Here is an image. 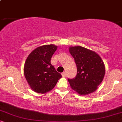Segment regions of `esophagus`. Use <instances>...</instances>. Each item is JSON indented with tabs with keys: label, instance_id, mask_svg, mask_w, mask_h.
<instances>
[{
	"label": "esophagus",
	"instance_id": "obj_1",
	"mask_svg": "<svg viewBox=\"0 0 122 122\" xmlns=\"http://www.w3.org/2000/svg\"><path fill=\"white\" fill-rule=\"evenodd\" d=\"M61 76H63V77H66V72H63L62 73H61Z\"/></svg>",
	"mask_w": 122,
	"mask_h": 122
}]
</instances>
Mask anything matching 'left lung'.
I'll list each match as a JSON object with an SVG mask.
<instances>
[{
    "mask_svg": "<svg viewBox=\"0 0 122 122\" xmlns=\"http://www.w3.org/2000/svg\"><path fill=\"white\" fill-rule=\"evenodd\" d=\"M69 51L77 68L76 77L68 79L71 88L81 96L94 92L102 81L106 71L101 56L81 46H71Z\"/></svg>",
    "mask_w": 122,
    "mask_h": 122,
    "instance_id": "8db88e82",
    "label": "left lung"
}]
</instances>
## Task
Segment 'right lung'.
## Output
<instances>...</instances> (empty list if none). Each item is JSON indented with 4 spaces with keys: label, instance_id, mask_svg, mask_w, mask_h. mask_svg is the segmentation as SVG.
<instances>
[{
    "label": "right lung",
    "instance_id": "1",
    "mask_svg": "<svg viewBox=\"0 0 122 122\" xmlns=\"http://www.w3.org/2000/svg\"><path fill=\"white\" fill-rule=\"evenodd\" d=\"M56 49L57 46L53 44L39 46L26 58L24 76L35 92L44 94L51 91L62 76L51 63V56Z\"/></svg>",
    "mask_w": 122,
    "mask_h": 122
}]
</instances>
